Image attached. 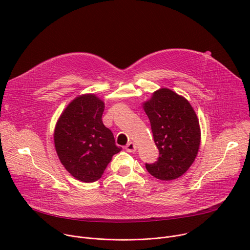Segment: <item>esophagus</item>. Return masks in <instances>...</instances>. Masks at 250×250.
I'll return each mask as SVG.
<instances>
[{"label": "esophagus", "instance_id": "esophagus-1", "mask_svg": "<svg viewBox=\"0 0 250 250\" xmlns=\"http://www.w3.org/2000/svg\"><path fill=\"white\" fill-rule=\"evenodd\" d=\"M125 149L126 151L128 152H134L135 150H137V146H135L134 143H128L126 146H125Z\"/></svg>", "mask_w": 250, "mask_h": 250}]
</instances>
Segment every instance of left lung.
I'll return each instance as SVG.
<instances>
[{
  "mask_svg": "<svg viewBox=\"0 0 250 250\" xmlns=\"http://www.w3.org/2000/svg\"><path fill=\"white\" fill-rule=\"evenodd\" d=\"M143 107L160 151L157 162L146 167L160 180L176 179L188 170L199 149L201 132L196 113L185 97L167 87L153 92Z\"/></svg>",
  "mask_w": 250,
  "mask_h": 250,
  "instance_id": "8db88e82",
  "label": "left lung"
}]
</instances>
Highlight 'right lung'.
<instances>
[{"instance_id": "obj_1", "label": "right lung", "mask_w": 250, "mask_h": 250, "mask_svg": "<svg viewBox=\"0 0 250 250\" xmlns=\"http://www.w3.org/2000/svg\"><path fill=\"white\" fill-rule=\"evenodd\" d=\"M104 103L95 94L75 98L61 113L54 130L57 154L63 167L83 183L102 177L113 154L122 150L102 116Z\"/></svg>"}]
</instances>
